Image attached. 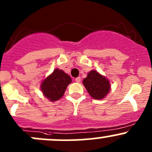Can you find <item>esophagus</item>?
Instances as JSON below:
<instances>
[{"label":"esophagus","instance_id":"obj_1","mask_svg":"<svg viewBox=\"0 0 152 152\" xmlns=\"http://www.w3.org/2000/svg\"><path fill=\"white\" fill-rule=\"evenodd\" d=\"M75 81H76V82H78V83H79V82H81V77L76 78V79H75Z\"/></svg>","mask_w":152,"mask_h":152}]
</instances>
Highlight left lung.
<instances>
[{
    "instance_id": "left-lung-1",
    "label": "left lung",
    "mask_w": 152,
    "mask_h": 152,
    "mask_svg": "<svg viewBox=\"0 0 152 152\" xmlns=\"http://www.w3.org/2000/svg\"><path fill=\"white\" fill-rule=\"evenodd\" d=\"M83 85L89 94L95 99H102L110 91L109 81L96 70H91L83 80Z\"/></svg>"
}]
</instances>
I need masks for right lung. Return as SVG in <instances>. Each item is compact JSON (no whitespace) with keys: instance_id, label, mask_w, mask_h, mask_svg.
<instances>
[{"instance_id":"1","label":"right lung","mask_w":152,"mask_h":152,"mask_svg":"<svg viewBox=\"0 0 152 152\" xmlns=\"http://www.w3.org/2000/svg\"><path fill=\"white\" fill-rule=\"evenodd\" d=\"M71 82L70 76L63 70L55 69L41 84V90L45 97L51 102L59 100L65 93L67 85Z\"/></svg>"}]
</instances>
